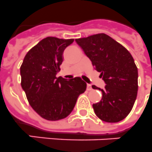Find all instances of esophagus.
<instances>
[{
  "label": "esophagus",
  "instance_id": "34e87169",
  "mask_svg": "<svg viewBox=\"0 0 152 152\" xmlns=\"http://www.w3.org/2000/svg\"><path fill=\"white\" fill-rule=\"evenodd\" d=\"M92 90V86L90 84H87V90Z\"/></svg>",
  "mask_w": 152,
  "mask_h": 152
}]
</instances>
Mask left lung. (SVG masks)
Wrapping results in <instances>:
<instances>
[{"label": "left lung", "instance_id": "8db88e82", "mask_svg": "<svg viewBox=\"0 0 152 152\" xmlns=\"http://www.w3.org/2000/svg\"><path fill=\"white\" fill-rule=\"evenodd\" d=\"M75 41L106 84L104 89L92 86L102 92L101 100L93 104L96 115L108 123L121 121L129 114L137 98L138 72L133 57L104 33Z\"/></svg>", "mask_w": 152, "mask_h": 152}]
</instances>
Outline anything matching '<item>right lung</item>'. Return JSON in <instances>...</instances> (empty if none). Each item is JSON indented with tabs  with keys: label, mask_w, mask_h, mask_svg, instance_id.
I'll list each match as a JSON object with an SVG mask.
<instances>
[{
	"label": "right lung",
	"mask_w": 152,
	"mask_h": 152,
	"mask_svg": "<svg viewBox=\"0 0 152 152\" xmlns=\"http://www.w3.org/2000/svg\"><path fill=\"white\" fill-rule=\"evenodd\" d=\"M74 39L47 37L28 51L20 68L21 87L29 104L48 121L64 119L72 111L86 83L80 77L68 80L60 71L63 52Z\"/></svg>",
	"instance_id": "right-lung-1"
}]
</instances>
